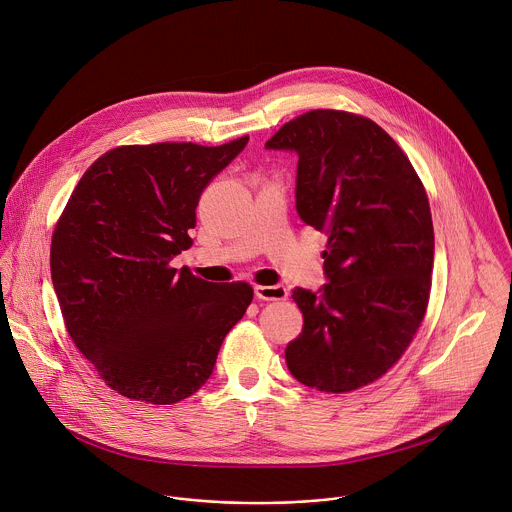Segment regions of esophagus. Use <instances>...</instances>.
<instances>
[{
  "label": "esophagus",
  "mask_w": 512,
  "mask_h": 512,
  "mask_svg": "<svg viewBox=\"0 0 512 512\" xmlns=\"http://www.w3.org/2000/svg\"><path fill=\"white\" fill-rule=\"evenodd\" d=\"M255 296L265 302H277L287 298V287L283 285H255Z\"/></svg>",
  "instance_id": "obj_1"
}]
</instances>
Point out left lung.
I'll use <instances>...</instances> for the list:
<instances>
[{
	"mask_svg": "<svg viewBox=\"0 0 512 512\" xmlns=\"http://www.w3.org/2000/svg\"><path fill=\"white\" fill-rule=\"evenodd\" d=\"M267 150L298 154L296 208L328 235L320 294L294 289L304 328L285 348L289 373L324 393L381 379L427 310L433 223L425 188L373 119L314 109L287 121Z\"/></svg>",
	"mask_w": 512,
	"mask_h": 512,
	"instance_id": "obj_1",
	"label": "left lung"
}]
</instances>
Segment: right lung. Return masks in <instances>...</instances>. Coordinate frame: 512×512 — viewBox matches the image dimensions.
Here are the masks:
<instances>
[{"label": "right lung", "mask_w": 512, "mask_h": 512, "mask_svg": "<svg viewBox=\"0 0 512 512\" xmlns=\"http://www.w3.org/2000/svg\"><path fill=\"white\" fill-rule=\"evenodd\" d=\"M247 141L119 145L93 162L58 218L50 273L64 326L127 399L194 395L253 300L245 281L210 283L170 265L192 245L202 190Z\"/></svg>", "instance_id": "right-lung-1"}]
</instances>
